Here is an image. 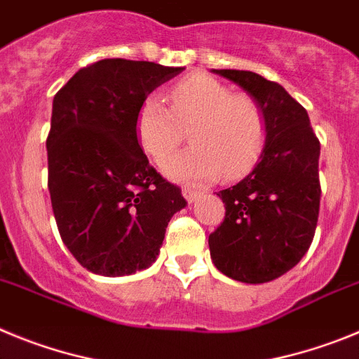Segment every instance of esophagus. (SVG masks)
Returning a JSON list of instances; mask_svg holds the SVG:
<instances>
[{"label": "esophagus", "instance_id": "34e87169", "mask_svg": "<svg viewBox=\"0 0 359 359\" xmlns=\"http://www.w3.org/2000/svg\"><path fill=\"white\" fill-rule=\"evenodd\" d=\"M183 196H185V199L189 203H194L196 199L199 198V192H198V190L189 189V187H185V189H183Z\"/></svg>", "mask_w": 359, "mask_h": 359}]
</instances>
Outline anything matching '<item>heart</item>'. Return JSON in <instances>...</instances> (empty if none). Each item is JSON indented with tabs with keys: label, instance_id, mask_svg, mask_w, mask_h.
<instances>
[{
	"label": "heart",
	"instance_id": "obj_1",
	"mask_svg": "<svg viewBox=\"0 0 359 359\" xmlns=\"http://www.w3.org/2000/svg\"><path fill=\"white\" fill-rule=\"evenodd\" d=\"M170 109L158 97L145 98L136 116V135L149 156L161 160L185 138L192 147L170 154L161 170L176 182L207 183L224 172L248 170L264 147L268 126L262 107L248 95H233L221 81L194 75L169 93Z\"/></svg>",
	"mask_w": 359,
	"mask_h": 359
}]
</instances>
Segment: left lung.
I'll use <instances>...</instances> for the list:
<instances>
[{
	"label": "left lung",
	"mask_w": 359,
	"mask_h": 359,
	"mask_svg": "<svg viewBox=\"0 0 359 359\" xmlns=\"http://www.w3.org/2000/svg\"><path fill=\"white\" fill-rule=\"evenodd\" d=\"M262 107L264 149L252 172L223 199L224 221L208 237L215 268L233 280L264 284L300 262L315 237L320 210V142L307 111L280 84L244 69H214Z\"/></svg>",
	"instance_id": "1"
}]
</instances>
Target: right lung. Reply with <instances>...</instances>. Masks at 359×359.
Masks as SVG:
<instances>
[{
	"mask_svg": "<svg viewBox=\"0 0 359 359\" xmlns=\"http://www.w3.org/2000/svg\"><path fill=\"white\" fill-rule=\"evenodd\" d=\"M185 68L102 59L53 97L48 190L62 243L88 271L123 277L156 261L187 201L152 169L136 136L149 93Z\"/></svg>",
	"mask_w": 359,
	"mask_h": 359,
	"instance_id": "obj_1",
	"label": "right lung"
}]
</instances>
